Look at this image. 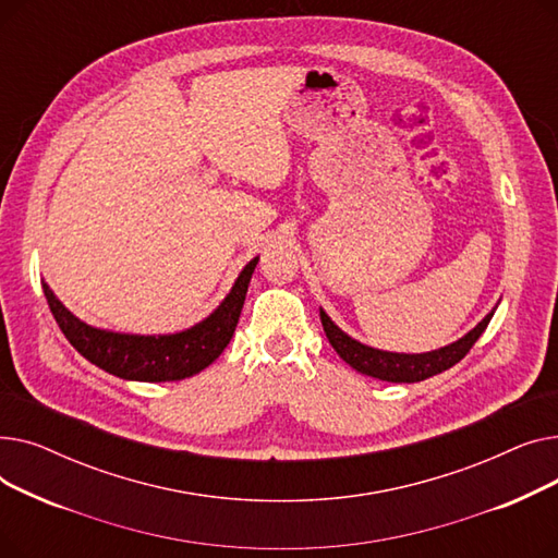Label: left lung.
<instances>
[{
	"instance_id": "1",
	"label": "left lung",
	"mask_w": 558,
	"mask_h": 558,
	"mask_svg": "<svg viewBox=\"0 0 558 558\" xmlns=\"http://www.w3.org/2000/svg\"><path fill=\"white\" fill-rule=\"evenodd\" d=\"M493 312L482 318V324H477L465 337L459 341L432 350V353H421V355H404V353H385V350H375L368 348L355 339H350L345 332H341L330 316L320 310V324H324L326 337L337 350V355L353 366L357 373L385 379V383H421V379H427L436 373H444L457 362H461L475 341L482 337L486 326L490 324Z\"/></svg>"
}]
</instances>
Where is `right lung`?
<instances>
[{"label":"right lung","mask_w":558,"mask_h":558,"mask_svg":"<svg viewBox=\"0 0 558 558\" xmlns=\"http://www.w3.org/2000/svg\"><path fill=\"white\" fill-rule=\"evenodd\" d=\"M255 264L257 257L246 264L226 301L208 318L185 332L162 337L97 330L68 312L47 284L43 289L58 328L87 362L110 375L137 379V383H171L196 375L223 353L238 328Z\"/></svg>","instance_id":"obj_1"}]
</instances>
